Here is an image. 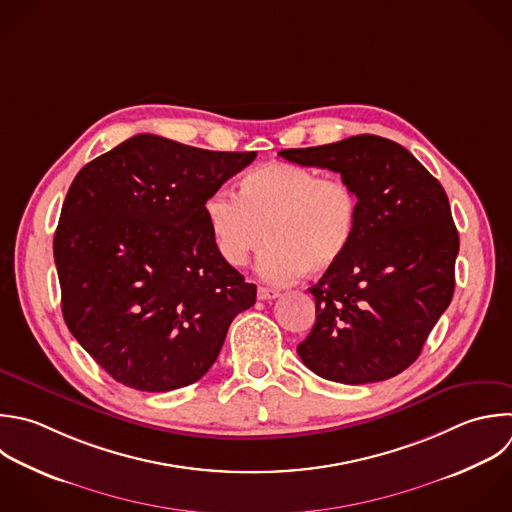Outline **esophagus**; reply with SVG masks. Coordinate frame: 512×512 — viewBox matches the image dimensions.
Instances as JSON below:
<instances>
[{"instance_id": "esophagus-1", "label": "esophagus", "mask_w": 512, "mask_h": 512, "mask_svg": "<svg viewBox=\"0 0 512 512\" xmlns=\"http://www.w3.org/2000/svg\"><path fill=\"white\" fill-rule=\"evenodd\" d=\"M278 296H280V292H278V290L264 288V286H260V288H258V300H274V298H278Z\"/></svg>"}]
</instances>
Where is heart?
<instances>
[{
    "instance_id": "1",
    "label": "heart",
    "mask_w": 512,
    "mask_h": 512,
    "mask_svg": "<svg viewBox=\"0 0 512 512\" xmlns=\"http://www.w3.org/2000/svg\"><path fill=\"white\" fill-rule=\"evenodd\" d=\"M360 214V194L350 182L290 162L244 174L240 196L216 190L204 200L214 244L230 266H244L266 240L272 242L258 264L270 282L336 268L356 240Z\"/></svg>"
}]
</instances>
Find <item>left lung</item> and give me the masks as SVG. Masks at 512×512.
I'll return each mask as SVG.
<instances>
[{
	"instance_id": "obj_1",
	"label": "left lung",
	"mask_w": 512,
	"mask_h": 512,
	"mask_svg": "<svg viewBox=\"0 0 512 512\" xmlns=\"http://www.w3.org/2000/svg\"><path fill=\"white\" fill-rule=\"evenodd\" d=\"M280 156L340 174L362 202L348 256L310 288L316 322L298 356L342 384L400 374L454 292L458 232L444 188L406 148L372 134Z\"/></svg>"
}]
</instances>
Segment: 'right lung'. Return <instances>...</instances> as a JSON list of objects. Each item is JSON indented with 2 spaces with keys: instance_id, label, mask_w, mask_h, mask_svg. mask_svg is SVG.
<instances>
[{
  "instance_id": "obj_1",
  "label": "right lung",
  "mask_w": 512,
  "mask_h": 512,
  "mask_svg": "<svg viewBox=\"0 0 512 512\" xmlns=\"http://www.w3.org/2000/svg\"><path fill=\"white\" fill-rule=\"evenodd\" d=\"M254 158L138 134L74 178L54 236L62 312L114 380L144 392L200 380L256 302L204 216V200Z\"/></svg>"
}]
</instances>
